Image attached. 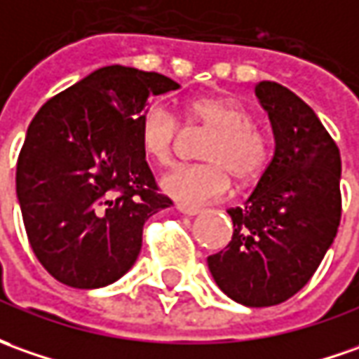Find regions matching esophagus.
Segmentation results:
<instances>
[{"label": "esophagus", "instance_id": "34e87169", "mask_svg": "<svg viewBox=\"0 0 359 359\" xmlns=\"http://www.w3.org/2000/svg\"><path fill=\"white\" fill-rule=\"evenodd\" d=\"M177 208H179L180 212H182V214H187V216H196V214H200V208H196V206H189V204H182V202H180V204H177Z\"/></svg>", "mask_w": 359, "mask_h": 359}]
</instances>
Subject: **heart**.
I'll list each match as a JSON object with an SVG mask.
<instances>
[{
  "mask_svg": "<svg viewBox=\"0 0 359 359\" xmlns=\"http://www.w3.org/2000/svg\"><path fill=\"white\" fill-rule=\"evenodd\" d=\"M180 121L189 133H208L200 145L202 165L179 167L161 179V189L184 204H208L224 198L231 179L251 184L262 177L269 161V139L255 128L248 106L231 97L202 96L189 100L180 109ZM180 139L177 116L153 104L139 118V145L155 165H169Z\"/></svg>",
  "mask_w": 359,
  "mask_h": 359,
  "instance_id": "obj_1",
  "label": "heart"
}]
</instances>
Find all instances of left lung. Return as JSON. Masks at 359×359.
Here are the masks:
<instances>
[{
	"label": "left lung",
	"instance_id": "obj_1",
	"mask_svg": "<svg viewBox=\"0 0 359 359\" xmlns=\"http://www.w3.org/2000/svg\"><path fill=\"white\" fill-rule=\"evenodd\" d=\"M275 155L243 206L230 208L231 241L208 257L222 291L245 306L281 304L311 281L342 216L340 151L309 104L263 80Z\"/></svg>",
	"mask_w": 359,
	"mask_h": 359
}]
</instances>
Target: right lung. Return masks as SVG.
I'll list each match as a JSON object with an SVG mask.
<instances>
[{
  "instance_id": "obj_1",
  "label": "right lung",
  "mask_w": 359,
  "mask_h": 359,
  "mask_svg": "<svg viewBox=\"0 0 359 359\" xmlns=\"http://www.w3.org/2000/svg\"><path fill=\"white\" fill-rule=\"evenodd\" d=\"M179 84L129 67H104L53 96L27 129L17 198L36 259L57 281L97 289L131 269L161 194L139 145L151 96Z\"/></svg>"
}]
</instances>
